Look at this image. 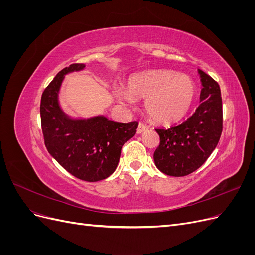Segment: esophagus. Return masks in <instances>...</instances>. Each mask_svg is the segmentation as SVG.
<instances>
[{
    "label": "esophagus",
    "mask_w": 255,
    "mask_h": 255,
    "mask_svg": "<svg viewBox=\"0 0 255 255\" xmlns=\"http://www.w3.org/2000/svg\"><path fill=\"white\" fill-rule=\"evenodd\" d=\"M146 129H148V127L143 125V123H139V126H138V128H137V134H142Z\"/></svg>",
    "instance_id": "1"
}]
</instances>
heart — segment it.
Here are the masks:
<instances>
[{"label":"heart","instance_id":"heart-1","mask_svg":"<svg viewBox=\"0 0 255 255\" xmlns=\"http://www.w3.org/2000/svg\"><path fill=\"white\" fill-rule=\"evenodd\" d=\"M117 101L126 106L134 103V98L145 99L146 115L159 123L179 121L191 109L196 99V85L189 76L171 71H153L130 78L128 90L114 87Z\"/></svg>","mask_w":255,"mask_h":255}]
</instances>
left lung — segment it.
<instances>
[{"mask_svg": "<svg viewBox=\"0 0 255 255\" xmlns=\"http://www.w3.org/2000/svg\"><path fill=\"white\" fill-rule=\"evenodd\" d=\"M202 89L200 105L187 120L169 128H156L160 138L154 152L159 171L170 176H185L196 171L210 157L222 132L220 87L210 75L198 69Z\"/></svg>", "mask_w": 255, "mask_h": 255, "instance_id": "left-lung-1", "label": "left lung"}]
</instances>
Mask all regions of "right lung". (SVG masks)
I'll list each match as a JSON object with an SVG mask.
<instances>
[{
	"mask_svg": "<svg viewBox=\"0 0 255 255\" xmlns=\"http://www.w3.org/2000/svg\"><path fill=\"white\" fill-rule=\"evenodd\" d=\"M84 69V64L70 65L44 89L41 127L47 150L61 167L80 180L98 182L116 170L122 145L134 137L138 122H116L104 115L88 118L69 116L59 103L61 85L67 74Z\"/></svg>",
	"mask_w": 255,
	"mask_h": 255,
	"instance_id": "1",
	"label": "right lung"
}]
</instances>
